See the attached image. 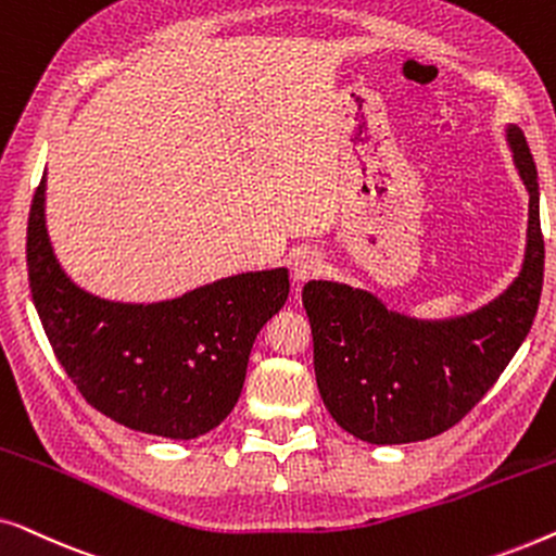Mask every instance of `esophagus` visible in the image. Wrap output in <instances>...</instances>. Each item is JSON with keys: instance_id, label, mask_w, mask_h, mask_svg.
<instances>
[{"instance_id": "1", "label": "esophagus", "mask_w": 556, "mask_h": 556, "mask_svg": "<svg viewBox=\"0 0 556 556\" xmlns=\"http://www.w3.org/2000/svg\"><path fill=\"white\" fill-rule=\"evenodd\" d=\"M321 268H324V257H321V253H316V250H301V253L295 255L291 263V273L299 283L316 278L318 273H321Z\"/></svg>"}]
</instances>
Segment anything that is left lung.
Instances as JSON below:
<instances>
[{
    "mask_svg": "<svg viewBox=\"0 0 556 556\" xmlns=\"http://www.w3.org/2000/svg\"><path fill=\"white\" fill-rule=\"evenodd\" d=\"M508 139L529 189V242L521 276L498 301L458 321L417 324L349 286H303L318 392L354 438L394 445L440 435L483 400L527 339L542 299L544 235L527 136L514 126Z\"/></svg>",
    "mask_w": 556,
    "mask_h": 556,
    "instance_id": "left-lung-1",
    "label": "left lung"
}]
</instances>
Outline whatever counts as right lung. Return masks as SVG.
Returning a JSON list of instances; mask_svg holds the SVG:
<instances>
[{
	"instance_id": "1",
	"label": "right lung",
	"mask_w": 556,
	"mask_h": 556,
	"mask_svg": "<svg viewBox=\"0 0 556 556\" xmlns=\"http://www.w3.org/2000/svg\"><path fill=\"white\" fill-rule=\"evenodd\" d=\"M29 291L52 352L90 407L126 428L192 440L240 397L257 331L288 299V270L242 273L154 306L88 295L45 230V177L27 223Z\"/></svg>"
}]
</instances>
